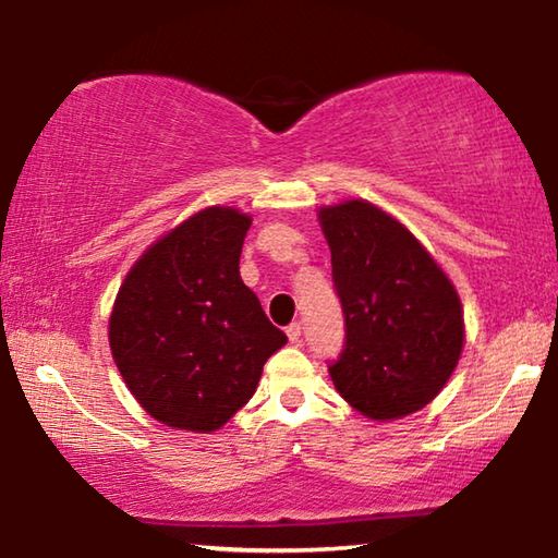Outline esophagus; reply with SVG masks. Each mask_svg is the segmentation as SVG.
Returning a JSON list of instances; mask_svg holds the SVG:
<instances>
[{"mask_svg": "<svg viewBox=\"0 0 558 558\" xmlns=\"http://www.w3.org/2000/svg\"><path fill=\"white\" fill-rule=\"evenodd\" d=\"M288 338H290V342H295V344H300V335H303V325L300 323H290L288 325Z\"/></svg>", "mask_w": 558, "mask_h": 558, "instance_id": "34e87169", "label": "esophagus"}]
</instances>
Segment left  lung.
Returning <instances> with one entry per match:
<instances>
[{
	"label": "left lung",
	"mask_w": 558,
	"mask_h": 558,
	"mask_svg": "<svg viewBox=\"0 0 558 558\" xmlns=\"http://www.w3.org/2000/svg\"><path fill=\"white\" fill-rule=\"evenodd\" d=\"M344 342L327 369L338 392L369 420L422 410L462 355L457 290L402 223L373 203L320 210Z\"/></svg>",
	"instance_id": "1"
}]
</instances>
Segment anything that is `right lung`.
<instances>
[{"instance_id": "obj_1", "label": "right lung", "mask_w": 558, "mask_h": 558, "mask_svg": "<svg viewBox=\"0 0 558 558\" xmlns=\"http://www.w3.org/2000/svg\"><path fill=\"white\" fill-rule=\"evenodd\" d=\"M247 228L235 208L201 210L148 247L119 290L113 360L138 404L168 427H223L288 342L241 280Z\"/></svg>"}]
</instances>
